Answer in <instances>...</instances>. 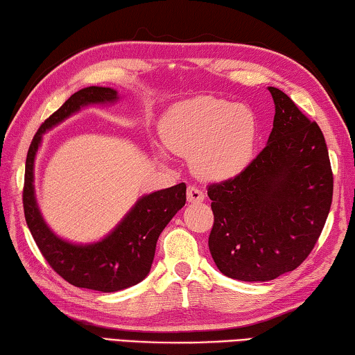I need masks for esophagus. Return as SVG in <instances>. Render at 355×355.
I'll use <instances>...</instances> for the list:
<instances>
[{
	"instance_id": "obj_1",
	"label": "esophagus",
	"mask_w": 355,
	"mask_h": 355,
	"mask_svg": "<svg viewBox=\"0 0 355 355\" xmlns=\"http://www.w3.org/2000/svg\"><path fill=\"white\" fill-rule=\"evenodd\" d=\"M187 201L189 202H202L204 201L202 190L195 187V185H190L187 190Z\"/></svg>"
}]
</instances>
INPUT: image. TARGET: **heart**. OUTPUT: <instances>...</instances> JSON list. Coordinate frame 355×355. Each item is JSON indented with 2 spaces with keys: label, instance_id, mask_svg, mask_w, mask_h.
Returning <instances> with one entry per match:
<instances>
[{
  "label": "heart",
  "instance_id": "1",
  "mask_svg": "<svg viewBox=\"0 0 355 355\" xmlns=\"http://www.w3.org/2000/svg\"><path fill=\"white\" fill-rule=\"evenodd\" d=\"M160 137L171 153L190 157L191 168L200 178L227 181L250 165L257 124L245 105L198 96L168 112Z\"/></svg>",
  "mask_w": 355,
  "mask_h": 355
}]
</instances>
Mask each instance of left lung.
Masks as SVG:
<instances>
[{
    "instance_id": "obj_1",
    "label": "left lung",
    "mask_w": 355,
    "mask_h": 355,
    "mask_svg": "<svg viewBox=\"0 0 355 355\" xmlns=\"http://www.w3.org/2000/svg\"><path fill=\"white\" fill-rule=\"evenodd\" d=\"M276 114L266 146L239 176L209 185V250L223 275L272 281L312 252L332 204L324 135L288 95L268 87Z\"/></svg>"
}]
</instances>
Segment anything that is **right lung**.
Segmentation results:
<instances>
[{"mask_svg": "<svg viewBox=\"0 0 355 355\" xmlns=\"http://www.w3.org/2000/svg\"><path fill=\"white\" fill-rule=\"evenodd\" d=\"M118 101L110 87H85L46 118L31 141L24 168L23 207L28 227L51 268L74 287L114 293L141 282L151 270L160 232L185 206V184L141 196L118 226L96 243L76 245L55 235L43 220L34 190V162L42 135L80 107Z\"/></svg>", "mask_w": 355, "mask_h": 355, "instance_id": "right-lung-1", "label": "right lung"}]
</instances>
